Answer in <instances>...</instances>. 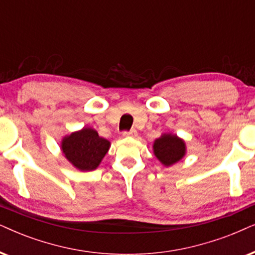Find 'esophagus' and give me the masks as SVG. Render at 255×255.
<instances>
[{
  "label": "esophagus",
  "instance_id": "esophagus-1",
  "mask_svg": "<svg viewBox=\"0 0 255 255\" xmlns=\"http://www.w3.org/2000/svg\"><path fill=\"white\" fill-rule=\"evenodd\" d=\"M136 134H137V131L135 130V129H130L129 131H124V133H122V135H124L125 137H131V136H136Z\"/></svg>",
  "mask_w": 255,
  "mask_h": 255
}]
</instances>
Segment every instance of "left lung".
Wrapping results in <instances>:
<instances>
[{"label": "left lung", "instance_id": "8db88e82", "mask_svg": "<svg viewBox=\"0 0 255 255\" xmlns=\"http://www.w3.org/2000/svg\"><path fill=\"white\" fill-rule=\"evenodd\" d=\"M153 150L157 160L162 165L169 167L185 156L186 144L178 135L162 134L161 137L154 141Z\"/></svg>", "mask_w": 255, "mask_h": 255}]
</instances>
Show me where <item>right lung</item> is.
I'll list each match as a JSON object with an SVG mask.
<instances>
[{
  "label": "right lung",
  "instance_id": "obj_1",
  "mask_svg": "<svg viewBox=\"0 0 255 255\" xmlns=\"http://www.w3.org/2000/svg\"><path fill=\"white\" fill-rule=\"evenodd\" d=\"M109 147L111 142L108 140L99 136L98 131L88 127L67 135L61 142V149L66 159L83 172L98 168Z\"/></svg>",
  "mask_w": 255,
  "mask_h": 255
}]
</instances>
